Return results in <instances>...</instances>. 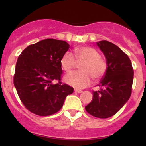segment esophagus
<instances>
[{
    "label": "esophagus",
    "instance_id": "1",
    "mask_svg": "<svg viewBox=\"0 0 146 146\" xmlns=\"http://www.w3.org/2000/svg\"><path fill=\"white\" fill-rule=\"evenodd\" d=\"M74 90H75V92H78V93H81V92H82V90H78V89H75Z\"/></svg>",
    "mask_w": 146,
    "mask_h": 146
}]
</instances>
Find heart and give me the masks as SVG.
I'll list each match as a JSON object with an SVG mask.
<instances>
[{
  "mask_svg": "<svg viewBox=\"0 0 146 146\" xmlns=\"http://www.w3.org/2000/svg\"><path fill=\"white\" fill-rule=\"evenodd\" d=\"M78 61H82V70L73 71L65 76V82L76 88H83L95 80L102 78L107 69V63L95 48L91 46H79L74 49V55L67 51L61 58V66L65 71H70Z\"/></svg>",
  "mask_w": 146,
  "mask_h": 146,
  "instance_id": "heart-1",
  "label": "heart"
}]
</instances>
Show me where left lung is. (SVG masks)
Listing matches in <instances>:
<instances>
[{
	"mask_svg": "<svg viewBox=\"0 0 146 146\" xmlns=\"http://www.w3.org/2000/svg\"><path fill=\"white\" fill-rule=\"evenodd\" d=\"M107 63L105 74L93 91L91 102L85 106L90 115L100 119L112 117L130 98L133 80V69L130 58L117 45L108 41L97 43Z\"/></svg>",
	"mask_w": 146,
	"mask_h": 146,
	"instance_id": "8db88e82",
	"label": "left lung"
}]
</instances>
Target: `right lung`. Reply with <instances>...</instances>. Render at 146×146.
Returning a JSON list of instances; mask_svg holds the SVG:
<instances>
[{
  "instance_id": "right-lung-1",
  "label": "right lung",
  "mask_w": 146,
  "mask_h": 146,
  "mask_svg": "<svg viewBox=\"0 0 146 146\" xmlns=\"http://www.w3.org/2000/svg\"><path fill=\"white\" fill-rule=\"evenodd\" d=\"M70 48L65 41L46 39L28 46L20 54L13 82L23 104L30 112L46 117L63 107L73 88L62 84L61 58ZM56 80V84L54 82Z\"/></svg>"
}]
</instances>
